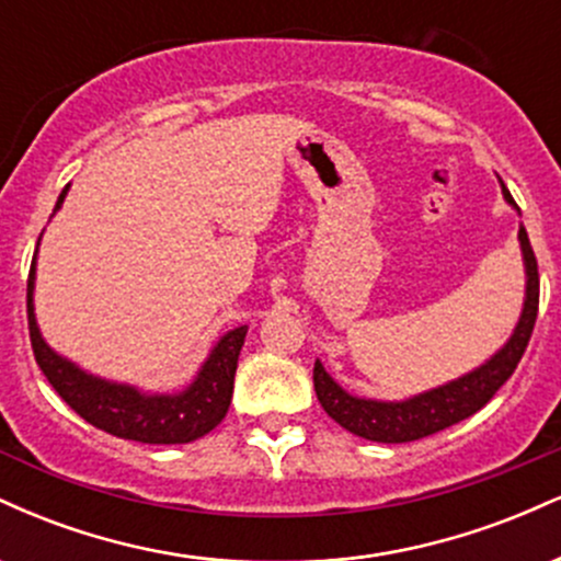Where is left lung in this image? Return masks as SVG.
<instances>
[{"label":"left lung","mask_w":561,"mask_h":561,"mask_svg":"<svg viewBox=\"0 0 561 561\" xmlns=\"http://www.w3.org/2000/svg\"><path fill=\"white\" fill-rule=\"evenodd\" d=\"M504 186V184H501ZM504 197L512 205L514 197L508 195L504 186ZM519 244H523L525 268H527V293L525 308L519 317L517 330L512 340L501 347L499 353L480 369L469 371L461 379L443 385L422 396L409 398L401 403H382V401H366V398H353L340 388L334 379L327 375L324 366L319 362L313 364V388H317L319 403L324 405L327 414L332 416L340 427L347 433L366 437L375 443H409L420 440V437L435 435L450 424L467 420L474 411H480L491 398L499 392L501 385L517 369L519 358H523L527 343H530L533 327L538 317V298H540V279H538V261L533 253L530 240H527L525 227H519Z\"/></svg>","instance_id":"left-lung-1"}]
</instances>
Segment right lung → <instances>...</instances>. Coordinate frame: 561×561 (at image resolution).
<instances>
[{
  "mask_svg": "<svg viewBox=\"0 0 561 561\" xmlns=\"http://www.w3.org/2000/svg\"><path fill=\"white\" fill-rule=\"evenodd\" d=\"M66 192L68 190H62V195L57 197L55 208H60ZM34 266L36 255L31 261L28 293H25L34 358L44 377L49 379V385L57 390V396L81 420L115 437H124V440L173 446V443H192L208 435L227 416L231 390H234L237 362H240L248 327H237L218 340L195 382L184 392H179V396H141L139 390L128 388V385L105 382V379L87 375L44 343L34 319V298H31L34 295Z\"/></svg>",
  "mask_w": 561,
  "mask_h": 561,
  "instance_id": "obj_1",
  "label": "right lung"
}]
</instances>
